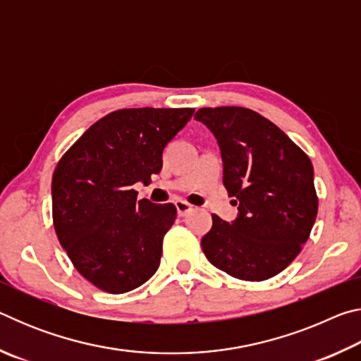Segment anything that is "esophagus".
Listing matches in <instances>:
<instances>
[{
	"mask_svg": "<svg viewBox=\"0 0 361 361\" xmlns=\"http://www.w3.org/2000/svg\"><path fill=\"white\" fill-rule=\"evenodd\" d=\"M175 207H176V213H178L180 216H185V215H188L189 212L192 210V205L188 204L186 200H176Z\"/></svg>",
	"mask_w": 361,
	"mask_h": 361,
	"instance_id": "obj_1",
	"label": "esophagus"
}]
</instances>
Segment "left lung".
Returning a JSON list of instances; mask_svg holds the SVG:
<instances>
[{"instance_id": "1", "label": "left lung", "mask_w": 361, "mask_h": 361, "mask_svg": "<svg viewBox=\"0 0 361 361\" xmlns=\"http://www.w3.org/2000/svg\"><path fill=\"white\" fill-rule=\"evenodd\" d=\"M194 119L215 135L223 185L239 215H213L204 253L229 276L261 282L290 264L307 242L319 210L314 167L283 130L248 108H200Z\"/></svg>"}]
</instances>
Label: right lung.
Masks as SVG:
<instances>
[{"label": "right lung", "instance_id": "right-lung-1", "mask_svg": "<svg viewBox=\"0 0 361 361\" xmlns=\"http://www.w3.org/2000/svg\"><path fill=\"white\" fill-rule=\"evenodd\" d=\"M192 108L118 109L90 126L52 176V218L73 266L106 293L138 288L157 271L173 204L137 200L162 151L188 124Z\"/></svg>", "mask_w": 361, "mask_h": 361}]
</instances>
